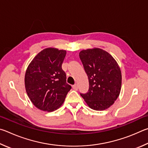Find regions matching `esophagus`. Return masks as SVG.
<instances>
[{
	"mask_svg": "<svg viewBox=\"0 0 148 148\" xmlns=\"http://www.w3.org/2000/svg\"><path fill=\"white\" fill-rule=\"evenodd\" d=\"M72 87H73V89L75 90H78V85H77V84H75Z\"/></svg>",
	"mask_w": 148,
	"mask_h": 148,
	"instance_id": "esophagus-1",
	"label": "esophagus"
}]
</instances>
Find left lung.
<instances>
[{"mask_svg":"<svg viewBox=\"0 0 148 148\" xmlns=\"http://www.w3.org/2000/svg\"><path fill=\"white\" fill-rule=\"evenodd\" d=\"M79 57L89 81L88 91L80 94L92 109L109 108L121 90V73L117 62L107 51L98 48L82 51Z\"/></svg>","mask_w":148,"mask_h":148,"instance_id":"8db88e82","label":"left lung"}]
</instances>
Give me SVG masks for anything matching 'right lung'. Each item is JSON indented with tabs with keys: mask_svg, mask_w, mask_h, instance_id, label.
<instances>
[{
	"mask_svg": "<svg viewBox=\"0 0 148 148\" xmlns=\"http://www.w3.org/2000/svg\"><path fill=\"white\" fill-rule=\"evenodd\" d=\"M66 54L64 50L43 49L34 57L26 71V91L39 109L47 112L58 109L71 89L62 68Z\"/></svg>",
	"mask_w": 148,
	"mask_h": 148,
	"instance_id": "add662e5",
	"label": "right lung"
}]
</instances>
